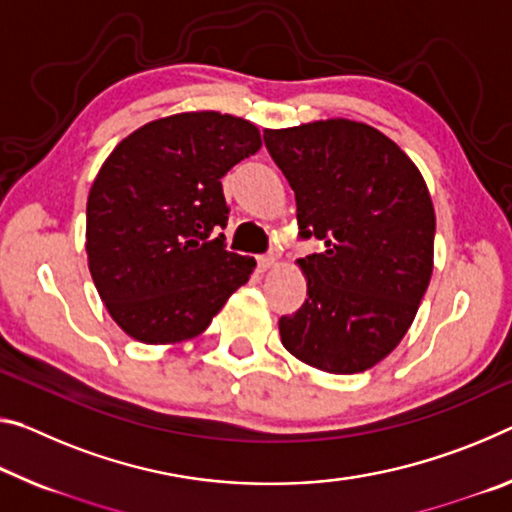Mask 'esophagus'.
I'll list each match as a JSON object with an SVG mask.
<instances>
[{"mask_svg": "<svg viewBox=\"0 0 512 512\" xmlns=\"http://www.w3.org/2000/svg\"><path fill=\"white\" fill-rule=\"evenodd\" d=\"M275 262H278V257H275L273 253H269V255H259V257H257V266H259V269H262V271L273 269Z\"/></svg>", "mask_w": 512, "mask_h": 512, "instance_id": "obj_1", "label": "esophagus"}]
</instances>
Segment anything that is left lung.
I'll use <instances>...</instances> for the list:
<instances>
[{"mask_svg":"<svg viewBox=\"0 0 512 512\" xmlns=\"http://www.w3.org/2000/svg\"><path fill=\"white\" fill-rule=\"evenodd\" d=\"M266 150L296 196L307 298L282 316L291 355L328 373L367 371L394 351L433 273L435 209L408 154L346 118L266 129Z\"/></svg>","mask_w":512,"mask_h":512,"instance_id":"8db88e82","label":"left lung"}]
</instances>
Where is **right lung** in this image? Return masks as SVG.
Returning <instances> with one entry per match:
<instances>
[{"instance_id": "add662e5", "label": "right lung", "mask_w": 512, "mask_h": 512, "mask_svg": "<svg viewBox=\"0 0 512 512\" xmlns=\"http://www.w3.org/2000/svg\"><path fill=\"white\" fill-rule=\"evenodd\" d=\"M259 148L248 120L191 111L136 129L104 161L86 205L88 269L129 337H198L246 285L255 259L225 250L221 177Z\"/></svg>"}]
</instances>
